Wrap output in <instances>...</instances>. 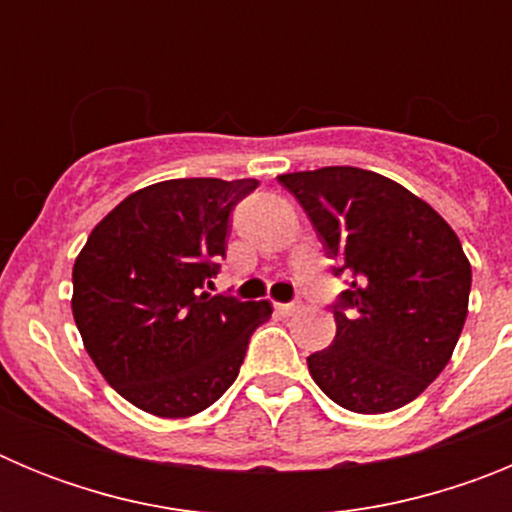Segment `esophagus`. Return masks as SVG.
I'll return each instance as SVG.
<instances>
[{"instance_id": "esophagus-1", "label": "esophagus", "mask_w": 512, "mask_h": 512, "mask_svg": "<svg viewBox=\"0 0 512 512\" xmlns=\"http://www.w3.org/2000/svg\"><path fill=\"white\" fill-rule=\"evenodd\" d=\"M300 302H279L277 305V310L282 312V315H295L297 310H300Z\"/></svg>"}]
</instances>
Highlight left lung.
<instances>
[{"instance_id": "obj_1", "label": "left lung", "mask_w": 512, "mask_h": 512, "mask_svg": "<svg viewBox=\"0 0 512 512\" xmlns=\"http://www.w3.org/2000/svg\"><path fill=\"white\" fill-rule=\"evenodd\" d=\"M318 230L333 274L336 338L307 356L320 390L351 413L413 402L449 364L467 320L472 266L451 225L382 174L325 166L282 174Z\"/></svg>"}]
</instances>
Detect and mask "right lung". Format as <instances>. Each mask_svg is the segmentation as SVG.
<instances>
[{"mask_svg":"<svg viewBox=\"0 0 512 512\" xmlns=\"http://www.w3.org/2000/svg\"><path fill=\"white\" fill-rule=\"evenodd\" d=\"M256 179H169L138 189L74 264L76 328L117 395L158 418L202 413L235 382L271 305L210 295L230 212Z\"/></svg>","mask_w":512,"mask_h":512,"instance_id":"1","label":"right lung"}]
</instances>
